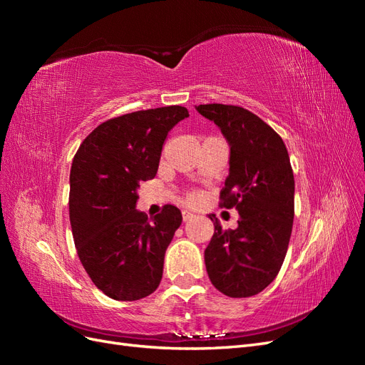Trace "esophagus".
Wrapping results in <instances>:
<instances>
[{"mask_svg": "<svg viewBox=\"0 0 365 365\" xmlns=\"http://www.w3.org/2000/svg\"><path fill=\"white\" fill-rule=\"evenodd\" d=\"M193 213L192 212H189V210H184V212H182V220H184V222H187V220H190V219H193Z\"/></svg>", "mask_w": 365, "mask_h": 365, "instance_id": "obj_1", "label": "esophagus"}]
</instances>
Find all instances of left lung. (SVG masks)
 <instances>
[{
    "mask_svg": "<svg viewBox=\"0 0 365 365\" xmlns=\"http://www.w3.org/2000/svg\"><path fill=\"white\" fill-rule=\"evenodd\" d=\"M196 111L215 121L230 146V173L220 207L236 208V230L215 233L204 251L213 286L233 298L262 292L277 277L288 251L294 220V173L282 137L248 109L200 105Z\"/></svg>",
    "mask_w": 365,
    "mask_h": 365,
    "instance_id": "left-lung-1",
    "label": "left lung"
}]
</instances>
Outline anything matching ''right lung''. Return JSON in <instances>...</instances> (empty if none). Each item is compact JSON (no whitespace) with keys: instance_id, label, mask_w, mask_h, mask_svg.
<instances>
[{"instance_id":"1","label":"right lung","mask_w":365,"mask_h":365,"mask_svg":"<svg viewBox=\"0 0 365 365\" xmlns=\"http://www.w3.org/2000/svg\"><path fill=\"white\" fill-rule=\"evenodd\" d=\"M184 106H164L98 125L76 152L70 172L74 245L93 283L120 302L158 288L164 254L182 222L175 205L148 219L137 210L140 181L157 175L164 140Z\"/></svg>"}]
</instances>
